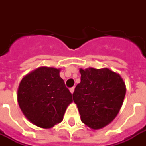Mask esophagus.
I'll return each mask as SVG.
<instances>
[{
  "instance_id": "1",
  "label": "esophagus",
  "mask_w": 146,
  "mask_h": 146,
  "mask_svg": "<svg viewBox=\"0 0 146 146\" xmlns=\"http://www.w3.org/2000/svg\"><path fill=\"white\" fill-rule=\"evenodd\" d=\"M70 91L71 93L73 94V92H74V87H72V88H70Z\"/></svg>"
}]
</instances>
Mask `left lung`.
Wrapping results in <instances>:
<instances>
[{"label":"left lung","instance_id":"1","mask_svg":"<svg viewBox=\"0 0 146 146\" xmlns=\"http://www.w3.org/2000/svg\"><path fill=\"white\" fill-rule=\"evenodd\" d=\"M81 82L73 94L82 122L92 129L108 125L119 113L126 85L119 73L108 68H80Z\"/></svg>","mask_w":146,"mask_h":146}]
</instances>
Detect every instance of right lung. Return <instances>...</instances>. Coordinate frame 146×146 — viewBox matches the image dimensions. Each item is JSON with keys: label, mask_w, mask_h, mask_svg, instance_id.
Returning a JSON list of instances; mask_svg holds the SVG:
<instances>
[{"label": "right lung", "mask_w": 146, "mask_h": 146, "mask_svg": "<svg viewBox=\"0 0 146 146\" xmlns=\"http://www.w3.org/2000/svg\"><path fill=\"white\" fill-rule=\"evenodd\" d=\"M60 69L41 66L26 75L17 90L19 106L28 120L49 129L64 119L72 94L60 76Z\"/></svg>", "instance_id": "add662e5"}]
</instances>
